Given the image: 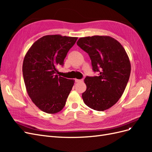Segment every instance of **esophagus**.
Here are the masks:
<instances>
[{
    "label": "esophagus",
    "mask_w": 152,
    "mask_h": 152,
    "mask_svg": "<svg viewBox=\"0 0 152 152\" xmlns=\"http://www.w3.org/2000/svg\"><path fill=\"white\" fill-rule=\"evenodd\" d=\"M75 80L76 82H83L84 79H75Z\"/></svg>",
    "instance_id": "34e87169"
}]
</instances>
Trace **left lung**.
Masks as SVG:
<instances>
[{"label": "left lung", "mask_w": 152, "mask_h": 152, "mask_svg": "<svg viewBox=\"0 0 152 152\" xmlns=\"http://www.w3.org/2000/svg\"><path fill=\"white\" fill-rule=\"evenodd\" d=\"M77 44L89 54L93 70L98 76H87L86 91L82 96L89 108L104 111L122 96L131 73V63L120 42L109 36L86 37Z\"/></svg>", "instance_id": "8db88e82"}]
</instances>
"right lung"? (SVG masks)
<instances>
[{
	"label": "right lung",
	"instance_id": "add662e5",
	"mask_svg": "<svg viewBox=\"0 0 152 152\" xmlns=\"http://www.w3.org/2000/svg\"><path fill=\"white\" fill-rule=\"evenodd\" d=\"M77 37L45 35L37 40L26 54L23 75L26 89L33 103L48 113L63 108L74 80L59 76L58 66H63L66 54Z\"/></svg>",
	"mask_w": 152,
	"mask_h": 152
}]
</instances>
